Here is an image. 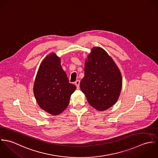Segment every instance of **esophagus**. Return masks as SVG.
Returning <instances> with one entry per match:
<instances>
[{"label":"esophagus","mask_w":158,"mask_h":158,"mask_svg":"<svg viewBox=\"0 0 158 158\" xmlns=\"http://www.w3.org/2000/svg\"><path fill=\"white\" fill-rule=\"evenodd\" d=\"M75 85L77 87V89L79 88V85H80V81L79 80H77L76 82H75Z\"/></svg>","instance_id":"34e87169"}]
</instances>
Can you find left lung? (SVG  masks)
I'll use <instances>...</instances> for the list:
<instances>
[{
  "instance_id": "8db88e82",
  "label": "left lung",
  "mask_w": 158,
  "mask_h": 158,
  "mask_svg": "<svg viewBox=\"0 0 158 158\" xmlns=\"http://www.w3.org/2000/svg\"><path fill=\"white\" fill-rule=\"evenodd\" d=\"M84 74L80 87L89 103L102 111L112 107L120 96L122 78L118 68L103 49H92L85 60Z\"/></svg>"
}]
</instances>
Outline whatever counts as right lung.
I'll use <instances>...</instances> for the list:
<instances>
[{
    "instance_id": "obj_1",
    "label": "right lung",
    "mask_w": 158,
    "mask_h": 158,
    "mask_svg": "<svg viewBox=\"0 0 158 158\" xmlns=\"http://www.w3.org/2000/svg\"><path fill=\"white\" fill-rule=\"evenodd\" d=\"M55 54L48 56L41 64L34 83L33 93L42 109L52 115L61 114L69 102L76 87L69 82Z\"/></svg>"
}]
</instances>
